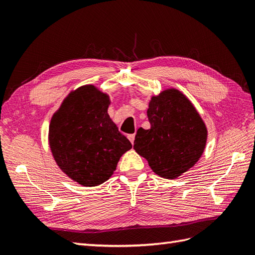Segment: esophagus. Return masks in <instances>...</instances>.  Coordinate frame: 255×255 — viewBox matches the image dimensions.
Returning <instances> with one entry per match:
<instances>
[{"label": "esophagus", "instance_id": "esophagus-1", "mask_svg": "<svg viewBox=\"0 0 255 255\" xmlns=\"http://www.w3.org/2000/svg\"><path fill=\"white\" fill-rule=\"evenodd\" d=\"M134 134H128V139H129V141L130 142H131L132 143V144H133V142H134Z\"/></svg>", "mask_w": 255, "mask_h": 255}]
</instances>
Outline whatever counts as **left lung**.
Returning <instances> with one entry per match:
<instances>
[{"mask_svg": "<svg viewBox=\"0 0 255 255\" xmlns=\"http://www.w3.org/2000/svg\"><path fill=\"white\" fill-rule=\"evenodd\" d=\"M146 113L151 128L138 129L134 151L159 177L177 179L205 151L208 138L205 123L193 103L175 88L153 96Z\"/></svg>", "mask_w": 255, "mask_h": 255, "instance_id": "left-lung-1", "label": "left lung"}]
</instances>
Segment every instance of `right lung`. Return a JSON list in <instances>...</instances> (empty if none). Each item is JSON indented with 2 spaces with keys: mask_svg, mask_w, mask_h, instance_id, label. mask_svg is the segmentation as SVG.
<instances>
[{
  "mask_svg": "<svg viewBox=\"0 0 255 255\" xmlns=\"http://www.w3.org/2000/svg\"><path fill=\"white\" fill-rule=\"evenodd\" d=\"M110 97L94 85L71 91L51 117L48 141L58 167L83 186L111 178L131 143L110 119Z\"/></svg>",
  "mask_w": 255,
  "mask_h": 255,
  "instance_id": "add662e5",
  "label": "right lung"
}]
</instances>
